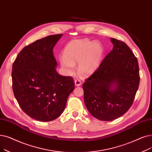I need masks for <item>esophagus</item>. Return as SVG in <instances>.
<instances>
[{
    "instance_id": "1",
    "label": "esophagus",
    "mask_w": 152,
    "mask_h": 152,
    "mask_svg": "<svg viewBox=\"0 0 152 152\" xmlns=\"http://www.w3.org/2000/svg\"><path fill=\"white\" fill-rule=\"evenodd\" d=\"M75 85L77 86H79L82 85V82L80 80H78V79H76V80H75Z\"/></svg>"
}]
</instances>
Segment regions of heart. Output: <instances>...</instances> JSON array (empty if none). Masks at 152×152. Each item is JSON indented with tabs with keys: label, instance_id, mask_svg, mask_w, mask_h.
Wrapping results in <instances>:
<instances>
[{
	"label": "heart",
	"instance_id": "1",
	"mask_svg": "<svg viewBox=\"0 0 152 152\" xmlns=\"http://www.w3.org/2000/svg\"><path fill=\"white\" fill-rule=\"evenodd\" d=\"M104 53L100 43L86 39L74 40L65 48L59 62L66 74L74 72L75 64L78 63L77 70L83 75H90L98 67Z\"/></svg>",
	"mask_w": 152,
	"mask_h": 152
}]
</instances>
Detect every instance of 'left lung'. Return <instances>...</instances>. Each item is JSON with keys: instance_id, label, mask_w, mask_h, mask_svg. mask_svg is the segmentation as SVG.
I'll use <instances>...</instances> for the list:
<instances>
[{"instance_id": "8db88e82", "label": "left lung", "mask_w": 152, "mask_h": 152, "mask_svg": "<svg viewBox=\"0 0 152 152\" xmlns=\"http://www.w3.org/2000/svg\"><path fill=\"white\" fill-rule=\"evenodd\" d=\"M113 50L83 84L84 102L95 118L110 121L132 106L140 76L137 59L123 41L111 38Z\"/></svg>"}]
</instances>
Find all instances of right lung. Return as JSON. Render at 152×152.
Instances as JSON below:
<instances>
[{"instance_id":"right-lung-1","label":"right lung","mask_w":152,"mask_h":152,"mask_svg":"<svg viewBox=\"0 0 152 152\" xmlns=\"http://www.w3.org/2000/svg\"><path fill=\"white\" fill-rule=\"evenodd\" d=\"M62 34L48 36L25 46L12 66L14 95L22 110L39 121L58 118L66 107L75 83L60 75L53 49Z\"/></svg>"}]
</instances>
